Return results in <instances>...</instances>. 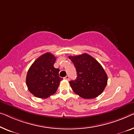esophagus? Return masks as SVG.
Segmentation results:
<instances>
[{"label": "esophagus", "mask_w": 134, "mask_h": 134, "mask_svg": "<svg viewBox=\"0 0 134 134\" xmlns=\"http://www.w3.org/2000/svg\"><path fill=\"white\" fill-rule=\"evenodd\" d=\"M64 79H66V80H69V79H70L69 76V75H67L66 76L64 77Z\"/></svg>", "instance_id": "obj_1"}]
</instances>
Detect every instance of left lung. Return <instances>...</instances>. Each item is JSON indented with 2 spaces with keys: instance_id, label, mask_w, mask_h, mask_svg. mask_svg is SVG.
<instances>
[{
  "instance_id": "obj_1",
  "label": "left lung",
  "mask_w": 134,
  "mask_h": 134,
  "mask_svg": "<svg viewBox=\"0 0 134 134\" xmlns=\"http://www.w3.org/2000/svg\"><path fill=\"white\" fill-rule=\"evenodd\" d=\"M77 71L76 79L69 82L73 91L83 99H93L103 92L108 76L96 59L87 53L70 56Z\"/></svg>"
}]
</instances>
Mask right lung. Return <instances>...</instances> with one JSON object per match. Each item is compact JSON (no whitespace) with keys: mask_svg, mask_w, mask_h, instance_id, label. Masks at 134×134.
<instances>
[{"mask_svg":"<svg viewBox=\"0 0 134 134\" xmlns=\"http://www.w3.org/2000/svg\"><path fill=\"white\" fill-rule=\"evenodd\" d=\"M56 57L50 52L42 55L30 67L26 75V85L35 97L46 99L57 91L63 79L59 76V69L53 64Z\"/></svg>","mask_w":134,"mask_h":134,"instance_id":"obj_1","label":"right lung"}]
</instances>
